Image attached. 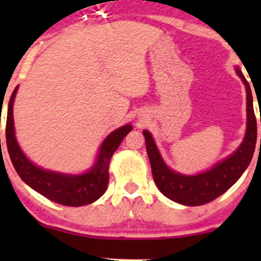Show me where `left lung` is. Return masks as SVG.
Segmentation results:
<instances>
[{"label":"left lung","mask_w":261,"mask_h":261,"mask_svg":"<svg viewBox=\"0 0 261 261\" xmlns=\"http://www.w3.org/2000/svg\"><path fill=\"white\" fill-rule=\"evenodd\" d=\"M237 73L244 82L247 89V134L244 141L234 153L220 162L208 172L188 176L170 170L161 158L151 134L146 130L143 131L153 180L161 193L173 201L187 206H200L214 201L218 196L226 193L241 178L244 170L249 166L256 145V118L254 113L249 83L238 68Z\"/></svg>","instance_id":"1"}]
</instances>
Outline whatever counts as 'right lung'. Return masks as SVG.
I'll return each instance as SVG.
<instances>
[{
	"label": "right lung",
	"instance_id": "right-lung-1",
	"mask_svg": "<svg viewBox=\"0 0 261 261\" xmlns=\"http://www.w3.org/2000/svg\"><path fill=\"white\" fill-rule=\"evenodd\" d=\"M18 87H16L8 103L6 121V142L12 164L23 181L39 194L65 206H85L94 202L106 193L109 180V161L119 147L124 137L133 130L131 125H125L115 130L104 140L94 167L82 175H66L50 172L34 166L25 157L18 146L13 126V101Z\"/></svg>",
	"mask_w": 261,
	"mask_h": 261
}]
</instances>
